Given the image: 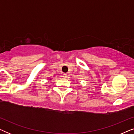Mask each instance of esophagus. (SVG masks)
I'll return each instance as SVG.
<instances>
[{
	"label": "esophagus",
	"mask_w": 134,
	"mask_h": 134,
	"mask_svg": "<svg viewBox=\"0 0 134 134\" xmlns=\"http://www.w3.org/2000/svg\"><path fill=\"white\" fill-rule=\"evenodd\" d=\"M67 76H68V75H67L66 74H63V77L65 78V79L67 78V77H68Z\"/></svg>",
	"instance_id": "obj_1"
}]
</instances>
